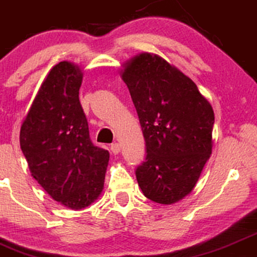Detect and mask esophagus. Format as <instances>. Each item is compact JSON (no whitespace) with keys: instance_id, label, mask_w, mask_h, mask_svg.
I'll list each match as a JSON object with an SVG mask.
<instances>
[{"instance_id":"1","label":"esophagus","mask_w":257,"mask_h":257,"mask_svg":"<svg viewBox=\"0 0 257 257\" xmlns=\"http://www.w3.org/2000/svg\"><path fill=\"white\" fill-rule=\"evenodd\" d=\"M110 151H111V153H113L114 155H116V154H119L120 153V144L119 143H113L110 146Z\"/></svg>"}]
</instances>
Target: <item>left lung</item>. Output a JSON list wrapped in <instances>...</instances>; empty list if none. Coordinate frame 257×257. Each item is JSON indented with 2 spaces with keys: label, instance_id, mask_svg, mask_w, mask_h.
Wrapping results in <instances>:
<instances>
[{
  "label": "left lung",
  "instance_id": "8db88e82",
  "mask_svg": "<svg viewBox=\"0 0 257 257\" xmlns=\"http://www.w3.org/2000/svg\"><path fill=\"white\" fill-rule=\"evenodd\" d=\"M122 68L147 147L136 170L138 186L155 203H177L193 191L211 155L212 106L188 76L158 54L140 53Z\"/></svg>",
  "mask_w": 257,
  "mask_h": 257
}]
</instances>
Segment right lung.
I'll use <instances>...</instances> for the list:
<instances>
[{
  "label": "right lung",
  "instance_id": "obj_1",
  "mask_svg": "<svg viewBox=\"0 0 257 257\" xmlns=\"http://www.w3.org/2000/svg\"><path fill=\"white\" fill-rule=\"evenodd\" d=\"M82 70L71 62L51 69L20 127L31 176L71 210L91 205L104 188L109 152L93 146L79 99Z\"/></svg>",
  "mask_w": 257,
  "mask_h": 257
}]
</instances>
